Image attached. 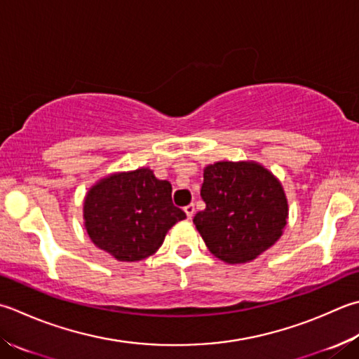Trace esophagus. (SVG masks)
<instances>
[{
    "label": "esophagus",
    "mask_w": 359,
    "mask_h": 359,
    "mask_svg": "<svg viewBox=\"0 0 359 359\" xmlns=\"http://www.w3.org/2000/svg\"><path fill=\"white\" fill-rule=\"evenodd\" d=\"M184 210H185V213H187V216H188V219H191V217L194 216V212H196L194 203H188V205H187Z\"/></svg>",
    "instance_id": "esophagus-1"
}]
</instances>
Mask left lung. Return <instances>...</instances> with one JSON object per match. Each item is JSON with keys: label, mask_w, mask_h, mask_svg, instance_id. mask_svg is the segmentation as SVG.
I'll list each match as a JSON object with an SVG mask.
<instances>
[{"label": "left lung", "mask_w": 359, "mask_h": 359, "mask_svg": "<svg viewBox=\"0 0 359 359\" xmlns=\"http://www.w3.org/2000/svg\"><path fill=\"white\" fill-rule=\"evenodd\" d=\"M205 210L193 222L207 248L222 262L257 258L283 233L287 202L280 182L254 161H217L203 170Z\"/></svg>", "instance_id": "1"}]
</instances>
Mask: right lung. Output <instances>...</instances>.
Wrapping results in <instances>:
<instances>
[{
	"label": "right lung",
	"mask_w": 359,
	"mask_h": 359,
	"mask_svg": "<svg viewBox=\"0 0 359 359\" xmlns=\"http://www.w3.org/2000/svg\"><path fill=\"white\" fill-rule=\"evenodd\" d=\"M172 187L149 168L111 174L90 189L83 219L90 240L119 262H140L163 244L187 215L172 203Z\"/></svg>",
	"instance_id": "right-lung-1"
}]
</instances>
